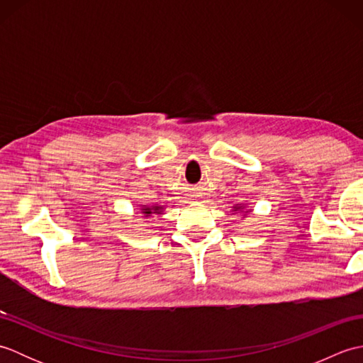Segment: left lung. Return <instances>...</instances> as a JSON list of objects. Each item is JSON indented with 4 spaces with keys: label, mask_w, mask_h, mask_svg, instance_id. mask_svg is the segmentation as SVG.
Listing matches in <instances>:
<instances>
[{
    "label": "left lung",
    "mask_w": 363,
    "mask_h": 363,
    "mask_svg": "<svg viewBox=\"0 0 363 363\" xmlns=\"http://www.w3.org/2000/svg\"><path fill=\"white\" fill-rule=\"evenodd\" d=\"M234 209H235V211H242V206H235ZM246 212H248V211H246Z\"/></svg>",
    "instance_id": "left-lung-1"
}]
</instances>
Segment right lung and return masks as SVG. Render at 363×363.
<instances>
[{
  "label": "right lung",
  "instance_id": "1",
  "mask_svg": "<svg viewBox=\"0 0 363 363\" xmlns=\"http://www.w3.org/2000/svg\"><path fill=\"white\" fill-rule=\"evenodd\" d=\"M142 213L145 215V217H151L152 213H160L162 212V207L160 206H143L142 207Z\"/></svg>",
  "mask_w": 363,
  "mask_h": 363
}]
</instances>
